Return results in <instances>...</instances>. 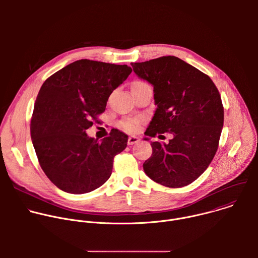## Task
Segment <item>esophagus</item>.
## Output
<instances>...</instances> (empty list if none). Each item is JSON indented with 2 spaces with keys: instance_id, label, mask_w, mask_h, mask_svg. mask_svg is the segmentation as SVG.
I'll list each match as a JSON object with an SVG mask.
<instances>
[{
  "instance_id": "1",
  "label": "esophagus",
  "mask_w": 258,
  "mask_h": 258,
  "mask_svg": "<svg viewBox=\"0 0 258 258\" xmlns=\"http://www.w3.org/2000/svg\"><path fill=\"white\" fill-rule=\"evenodd\" d=\"M140 141V139L138 138V137H136V136H130L128 137V140H127V144L128 145H134V144H136L137 142H139Z\"/></svg>"
}]
</instances>
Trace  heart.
I'll list each match as a JSON object with an SVG mask.
<instances>
[{"label":"heart","mask_w":258,"mask_h":258,"mask_svg":"<svg viewBox=\"0 0 258 258\" xmlns=\"http://www.w3.org/2000/svg\"><path fill=\"white\" fill-rule=\"evenodd\" d=\"M143 87H148V85H147L145 82H141V81H137L133 84V87L132 89L135 90V89H140V88H143ZM140 124V119L138 118H133V119H126V120H123L119 123V126L126 131V132H135L137 131L138 126Z\"/></svg>","instance_id":"obj_1"}]
</instances>
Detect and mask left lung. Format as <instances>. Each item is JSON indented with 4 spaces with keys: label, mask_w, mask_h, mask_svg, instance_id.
Instances as JSON below:
<instances>
[{
    "label": "left lung",
    "mask_w": 258,
    "mask_h": 258,
    "mask_svg": "<svg viewBox=\"0 0 258 258\" xmlns=\"http://www.w3.org/2000/svg\"><path fill=\"white\" fill-rule=\"evenodd\" d=\"M136 75L154 87L155 114L145 135L169 133L168 144L152 142L143 168L168 188L190 185L209 166L224 125V106L211 79L174 56L131 63Z\"/></svg>",
    "instance_id": "8db88e82"
}]
</instances>
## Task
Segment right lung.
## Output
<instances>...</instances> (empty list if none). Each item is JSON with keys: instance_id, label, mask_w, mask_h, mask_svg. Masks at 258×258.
Returning <instances> with one entry per match:
<instances>
[{"instance_id": "obj_1", "label": "right lung", "mask_w": 258, "mask_h": 258, "mask_svg": "<svg viewBox=\"0 0 258 258\" xmlns=\"http://www.w3.org/2000/svg\"><path fill=\"white\" fill-rule=\"evenodd\" d=\"M127 65L82 59L55 72L36 97L30 136L39 163L60 190L85 194L110 177L127 136L111 130L101 142L86 131L105 111L109 96L131 75Z\"/></svg>"}]
</instances>
